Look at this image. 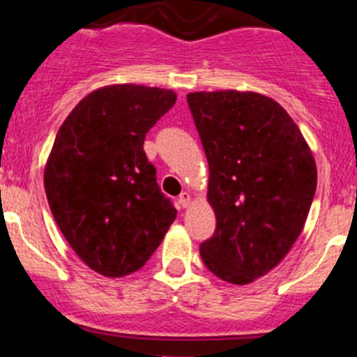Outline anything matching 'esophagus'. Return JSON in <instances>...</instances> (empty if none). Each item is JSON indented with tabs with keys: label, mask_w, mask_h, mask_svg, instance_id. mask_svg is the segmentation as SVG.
<instances>
[{
	"label": "esophagus",
	"mask_w": 357,
	"mask_h": 357,
	"mask_svg": "<svg viewBox=\"0 0 357 357\" xmlns=\"http://www.w3.org/2000/svg\"><path fill=\"white\" fill-rule=\"evenodd\" d=\"M189 204H191V197H189V193H185V191H184V193H182L181 197H178V206L184 207V209H185V207H188Z\"/></svg>",
	"instance_id": "34e87169"
}]
</instances>
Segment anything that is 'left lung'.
<instances>
[{
    "mask_svg": "<svg viewBox=\"0 0 357 357\" xmlns=\"http://www.w3.org/2000/svg\"><path fill=\"white\" fill-rule=\"evenodd\" d=\"M209 162L216 214L202 261L230 284H250L284 259L317 191V162L301 128L275 100L252 91L189 93Z\"/></svg>",
    "mask_w": 357,
    "mask_h": 357,
    "instance_id": "left-lung-1",
    "label": "left lung"
}]
</instances>
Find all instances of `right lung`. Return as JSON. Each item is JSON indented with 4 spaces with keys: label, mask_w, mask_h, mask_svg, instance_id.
Masks as SVG:
<instances>
[{
    "label": "right lung",
    "mask_w": 357,
    "mask_h": 357,
    "mask_svg": "<svg viewBox=\"0 0 357 357\" xmlns=\"http://www.w3.org/2000/svg\"><path fill=\"white\" fill-rule=\"evenodd\" d=\"M175 102L169 89L105 85L56 132L44 166L50 209L69 247L100 275L137 272L175 222L143 150L146 132Z\"/></svg>",
    "instance_id": "right-lung-1"
}]
</instances>
